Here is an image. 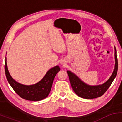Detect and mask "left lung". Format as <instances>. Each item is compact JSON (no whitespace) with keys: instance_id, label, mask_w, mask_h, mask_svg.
Masks as SVG:
<instances>
[{"instance_id":"left-lung-1","label":"left lung","mask_w":122,"mask_h":122,"mask_svg":"<svg viewBox=\"0 0 122 122\" xmlns=\"http://www.w3.org/2000/svg\"><path fill=\"white\" fill-rule=\"evenodd\" d=\"M115 64L114 71L112 74L107 81L101 85L92 86L86 84L81 80L73 73L69 71H67L69 78L70 83L76 94L77 95L80 97L86 99H95L102 96L107 91L117 75L118 63H117V50L115 47Z\"/></svg>"}]
</instances>
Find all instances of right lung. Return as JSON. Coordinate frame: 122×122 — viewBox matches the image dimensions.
Returning a JSON list of instances; mask_svg holds the SVG:
<instances>
[{"label":"right lung","mask_w":122,"mask_h":122,"mask_svg":"<svg viewBox=\"0 0 122 122\" xmlns=\"http://www.w3.org/2000/svg\"><path fill=\"white\" fill-rule=\"evenodd\" d=\"M5 69L8 83L20 97L31 101H39L47 97L49 94L53 80L56 75L60 71V68L58 65L51 68L47 71L41 80L35 84L30 85L22 84L12 79L8 71L6 57Z\"/></svg>","instance_id":"1"}]
</instances>
